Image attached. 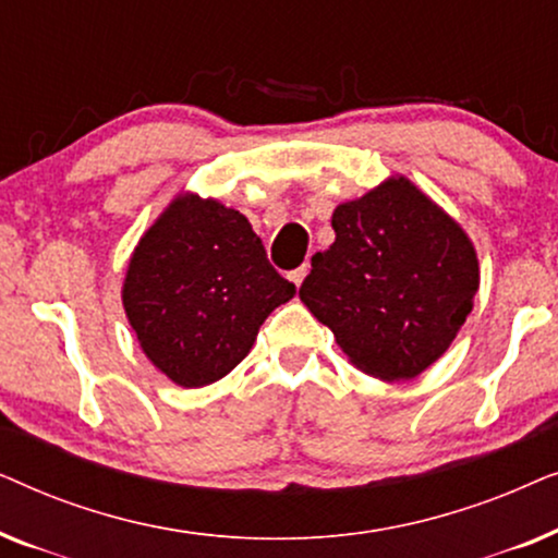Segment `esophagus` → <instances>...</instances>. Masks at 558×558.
<instances>
[{"instance_id":"esophagus-1","label":"esophagus","mask_w":558,"mask_h":558,"mask_svg":"<svg viewBox=\"0 0 558 558\" xmlns=\"http://www.w3.org/2000/svg\"><path fill=\"white\" fill-rule=\"evenodd\" d=\"M307 271H310V266H307V264H302L300 269L289 271V281H292L294 287H302V281H304V277H307Z\"/></svg>"}]
</instances>
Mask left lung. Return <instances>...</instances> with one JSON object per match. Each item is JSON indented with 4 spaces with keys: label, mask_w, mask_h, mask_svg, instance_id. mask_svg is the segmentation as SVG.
I'll list each match as a JSON object with an SVG mask.
<instances>
[{
    "label": "left lung",
    "mask_w": 558,
    "mask_h": 558,
    "mask_svg": "<svg viewBox=\"0 0 558 558\" xmlns=\"http://www.w3.org/2000/svg\"><path fill=\"white\" fill-rule=\"evenodd\" d=\"M335 243L312 256L300 300L368 376L407 380L452 345L480 287L460 223L414 182L388 178L332 213Z\"/></svg>",
    "instance_id": "obj_1"
}]
</instances>
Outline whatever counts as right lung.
<instances>
[{
  "mask_svg": "<svg viewBox=\"0 0 558 558\" xmlns=\"http://www.w3.org/2000/svg\"><path fill=\"white\" fill-rule=\"evenodd\" d=\"M294 284L239 210L178 195L136 243L121 289L144 355L178 386L231 373Z\"/></svg>",
  "mask_w": 558,
  "mask_h": 558,
  "instance_id": "add662e5",
  "label": "right lung"
}]
</instances>
